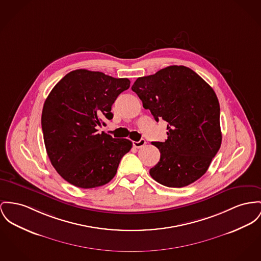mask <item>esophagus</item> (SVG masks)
<instances>
[{
    "label": "esophagus",
    "mask_w": 261,
    "mask_h": 261,
    "mask_svg": "<svg viewBox=\"0 0 261 261\" xmlns=\"http://www.w3.org/2000/svg\"><path fill=\"white\" fill-rule=\"evenodd\" d=\"M146 143V141H145V139H141L139 141H134V146L135 147H137V148H139V147H142L144 144Z\"/></svg>",
    "instance_id": "34e87169"
}]
</instances>
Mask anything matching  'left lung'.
I'll list each match as a JSON object with an SVG mask.
<instances>
[{"label": "left lung", "instance_id": "8db88e82", "mask_svg": "<svg viewBox=\"0 0 261 261\" xmlns=\"http://www.w3.org/2000/svg\"><path fill=\"white\" fill-rule=\"evenodd\" d=\"M132 90L156 122H168L167 139L152 142L160 160L150 176L172 188L201 178L222 143L220 104L213 88L190 68L173 65L139 77Z\"/></svg>", "mask_w": 261, "mask_h": 261}]
</instances>
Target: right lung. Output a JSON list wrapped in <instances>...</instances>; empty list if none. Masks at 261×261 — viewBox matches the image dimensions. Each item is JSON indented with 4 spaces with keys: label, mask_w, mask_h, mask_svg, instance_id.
Returning a JSON list of instances; mask_svg holds the SVG:
<instances>
[{
    "label": "right lung",
    "mask_w": 261,
    "mask_h": 261,
    "mask_svg": "<svg viewBox=\"0 0 261 261\" xmlns=\"http://www.w3.org/2000/svg\"><path fill=\"white\" fill-rule=\"evenodd\" d=\"M130 85L98 71L77 69L66 74L46 98L41 127L47 155L68 183L84 189L109 183L133 142L98 133L112 120V106Z\"/></svg>",
    "instance_id": "obj_1"
}]
</instances>
